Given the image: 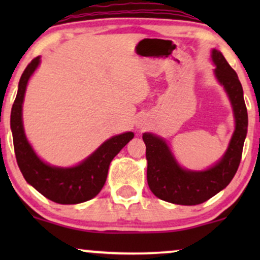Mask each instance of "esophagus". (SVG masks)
Returning a JSON list of instances; mask_svg holds the SVG:
<instances>
[{"mask_svg": "<svg viewBox=\"0 0 260 260\" xmlns=\"http://www.w3.org/2000/svg\"><path fill=\"white\" fill-rule=\"evenodd\" d=\"M145 120H143V118H138V120L136 121V126H137V128H143L145 126Z\"/></svg>", "mask_w": 260, "mask_h": 260, "instance_id": "34e87169", "label": "esophagus"}]
</instances>
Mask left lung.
<instances>
[{
	"label": "left lung",
	"instance_id": "obj_1",
	"mask_svg": "<svg viewBox=\"0 0 260 260\" xmlns=\"http://www.w3.org/2000/svg\"><path fill=\"white\" fill-rule=\"evenodd\" d=\"M210 57L215 64V78L228 94L235 118L234 134L221 159L202 171L184 169L177 162L165 139L154 133H143L149 188L157 198L172 204L197 205L217 194L234 178L242 156L248 128L242 85L219 50H211Z\"/></svg>",
	"mask_w": 260,
	"mask_h": 260
}]
</instances>
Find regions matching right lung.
Wrapping results in <instances>:
<instances>
[{
	"label": "right lung",
	"instance_id": "obj_1",
	"mask_svg": "<svg viewBox=\"0 0 260 260\" xmlns=\"http://www.w3.org/2000/svg\"><path fill=\"white\" fill-rule=\"evenodd\" d=\"M40 64V56L26 66L18 84L11 111V129L14 153L25 181L39 193L58 204H79L99 194L106 182L110 164L122 148L133 139V132H124L105 140L94 153L71 168L52 166L38 156L23 126V101L29 79Z\"/></svg>",
	"mask_w": 260,
	"mask_h": 260
}]
</instances>
